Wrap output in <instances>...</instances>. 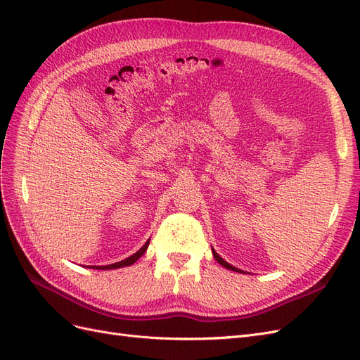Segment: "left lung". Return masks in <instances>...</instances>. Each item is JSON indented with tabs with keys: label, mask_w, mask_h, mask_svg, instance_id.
Masks as SVG:
<instances>
[{
	"label": "left lung",
	"mask_w": 360,
	"mask_h": 360,
	"mask_svg": "<svg viewBox=\"0 0 360 360\" xmlns=\"http://www.w3.org/2000/svg\"><path fill=\"white\" fill-rule=\"evenodd\" d=\"M212 252H213V257L216 258V261H217V263H219L221 266H224L225 269H230V270H233V271H238V274H245V271L243 270H240V269H237V267H234V266H231L230 263H226V261L224 259V258H221L219 255H217L216 254V250L212 248Z\"/></svg>",
	"instance_id": "left-lung-1"
}]
</instances>
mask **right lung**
I'll return each instance as SVG.
<instances>
[{
	"mask_svg": "<svg viewBox=\"0 0 360 360\" xmlns=\"http://www.w3.org/2000/svg\"><path fill=\"white\" fill-rule=\"evenodd\" d=\"M148 243H150V240H147V243L141 248L138 252H135L134 255H130L129 258H126V259H122V261H118V263H114V264H110V266H93L94 269H101V270H111V269H120V267H126V266H130V264H134L135 261L139 258V257H143L144 255V252L147 250V248H148Z\"/></svg>",
	"mask_w": 360,
	"mask_h": 360,
	"instance_id": "right-lung-1",
	"label": "right lung"
}]
</instances>
